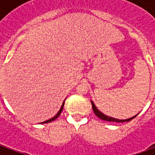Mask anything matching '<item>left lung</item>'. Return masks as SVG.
<instances>
[{
	"label": "left lung",
	"mask_w": 155,
	"mask_h": 155,
	"mask_svg": "<svg viewBox=\"0 0 155 155\" xmlns=\"http://www.w3.org/2000/svg\"><path fill=\"white\" fill-rule=\"evenodd\" d=\"M91 104H92V108H93V110H94V113L95 114V115L97 117H99L100 119L103 120H105V121H109V122H117V123H124V122H129L130 120H132L134 118L138 115V114L134 116L131 117V118H129V119H126V120H119V119H115V118H113V117L108 116L106 114H103L101 111H100L97 109V107L95 106V104L93 101H91Z\"/></svg>",
	"instance_id": "left-lung-1"
}]
</instances>
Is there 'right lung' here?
Masks as SVG:
<instances>
[{
  "label": "right lung",
  "mask_w": 155,
  "mask_h": 155,
  "mask_svg": "<svg viewBox=\"0 0 155 155\" xmlns=\"http://www.w3.org/2000/svg\"><path fill=\"white\" fill-rule=\"evenodd\" d=\"M64 102H63V104H62V105H61V109H60V110L58 111V113L55 115H54V117H52V118H51L50 120H45V121H44V122H41V124H46V123H50V122H51V121H53V120H54L55 119H57L58 117L60 116V114H61V112H62V110H63V108H64Z\"/></svg>",
  "instance_id": "right-lung-1"
}]
</instances>
